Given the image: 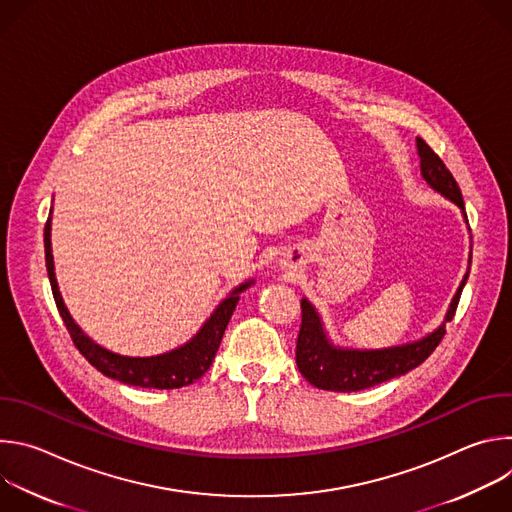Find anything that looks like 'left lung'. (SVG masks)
I'll return each mask as SVG.
<instances>
[{
	"label": "left lung",
	"mask_w": 512,
	"mask_h": 512,
	"mask_svg": "<svg viewBox=\"0 0 512 512\" xmlns=\"http://www.w3.org/2000/svg\"><path fill=\"white\" fill-rule=\"evenodd\" d=\"M417 154L421 160V174L425 182L464 210V198L456 178L446 168L442 158L437 156L421 137H417ZM466 279L468 273L450 306V312L446 316L448 322H452L456 314ZM444 336L446 324H442L433 334L413 344H403L385 350H340L326 340L314 306L308 300H302V324L296 340V362L304 379L318 389L340 393L362 391L385 383L389 379L401 377L411 369L419 367V364L437 348V344L444 340Z\"/></svg>",
	"instance_id": "8db88e82"
}]
</instances>
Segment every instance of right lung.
<instances>
[{
  "label": "right lung",
  "instance_id": "1",
  "mask_svg": "<svg viewBox=\"0 0 512 512\" xmlns=\"http://www.w3.org/2000/svg\"><path fill=\"white\" fill-rule=\"evenodd\" d=\"M44 253H46V269H48V279H50L56 308L79 352L105 377L125 385L145 387V389H180L198 381L210 369L214 354L218 346H221L225 328L239 302V294L249 287V283H243L241 287H237L233 294L214 310V314L202 326V330L182 348H176L168 354H160L152 358H129V356L113 354L101 348L99 344H95L93 340H89L81 332V328L75 324V320H72L70 314L66 312L56 279H54V263H52V249H50V218L44 227Z\"/></svg>",
  "mask_w": 512,
  "mask_h": 512
}]
</instances>
